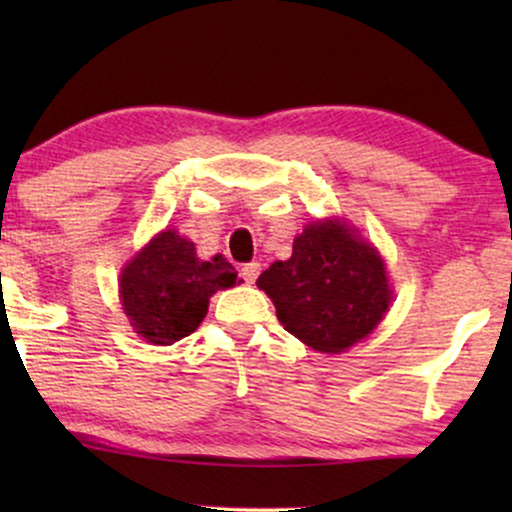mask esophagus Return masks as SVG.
<instances>
[{"instance_id": "esophagus-1", "label": "esophagus", "mask_w": 512, "mask_h": 512, "mask_svg": "<svg viewBox=\"0 0 512 512\" xmlns=\"http://www.w3.org/2000/svg\"><path fill=\"white\" fill-rule=\"evenodd\" d=\"M258 275H261V265L258 263H244L240 268V277L244 279L247 284H254Z\"/></svg>"}]
</instances>
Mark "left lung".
<instances>
[{"label": "left lung", "instance_id": "8db88e82", "mask_svg": "<svg viewBox=\"0 0 512 512\" xmlns=\"http://www.w3.org/2000/svg\"><path fill=\"white\" fill-rule=\"evenodd\" d=\"M256 284L275 303L284 331L324 354L366 338L391 300L382 258L338 221L307 226L289 261L272 263Z\"/></svg>", "mask_w": 512, "mask_h": 512}]
</instances>
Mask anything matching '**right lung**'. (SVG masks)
I'll return each instance as SVG.
<instances>
[{
    "label": "right lung",
    "mask_w": 512,
    "mask_h": 512,
    "mask_svg": "<svg viewBox=\"0 0 512 512\" xmlns=\"http://www.w3.org/2000/svg\"><path fill=\"white\" fill-rule=\"evenodd\" d=\"M237 284V270L221 254L195 256L193 242L165 230L121 275V300L137 333L153 345H172L205 319L209 298Z\"/></svg>",
    "instance_id": "1"
}]
</instances>
